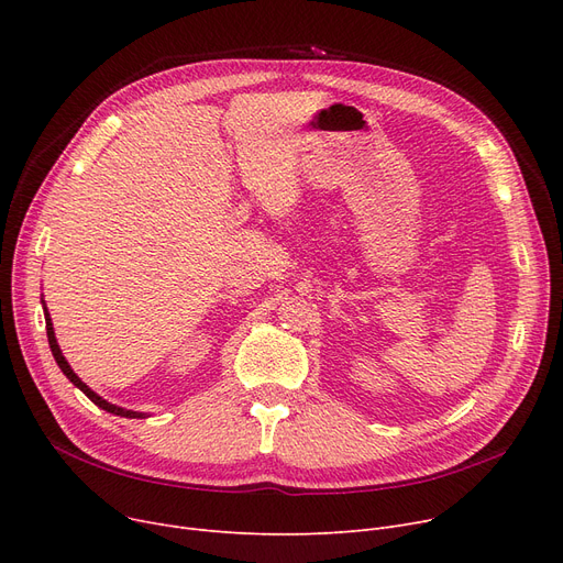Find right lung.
I'll list each match as a JSON object with an SVG mask.
<instances>
[{"mask_svg": "<svg viewBox=\"0 0 563 563\" xmlns=\"http://www.w3.org/2000/svg\"><path fill=\"white\" fill-rule=\"evenodd\" d=\"M41 303H43V312H45V329H47V342H49V349H52V356H54V361H56V365L62 367V372L70 378V383L73 386H77L88 399H91L98 408H102V410H107V412H113V416H121V418H132V420H143V418H147V412H139V410H128V408H121V406H115V404H111V401H107V399H102L98 393H93L91 388L86 386V383L73 372V367L68 365V361L64 358V353H62V346H58V342H56V335H54V327H52V317H49V312H47V306H45V301L41 299Z\"/></svg>", "mask_w": 563, "mask_h": 563, "instance_id": "obj_1", "label": "right lung"}]
</instances>
